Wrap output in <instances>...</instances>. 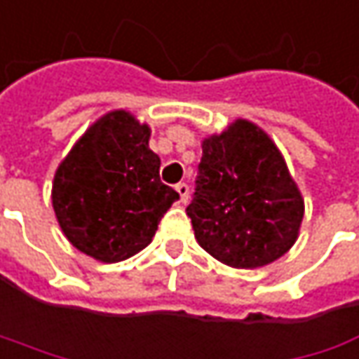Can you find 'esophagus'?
I'll use <instances>...</instances> for the list:
<instances>
[{
	"label": "esophagus",
	"instance_id": "34e87169",
	"mask_svg": "<svg viewBox=\"0 0 359 359\" xmlns=\"http://www.w3.org/2000/svg\"><path fill=\"white\" fill-rule=\"evenodd\" d=\"M177 193H179L180 196V203H182V205H187V203H189V198H191L189 184H187V182H179V184H177Z\"/></svg>",
	"mask_w": 359,
	"mask_h": 359
}]
</instances>
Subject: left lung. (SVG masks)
<instances>
[{
  "mask_svg": "<svg viewBox=\"0 0 359 359\" xmlns=\"http://www.w3.org/2000/svg\"><path fill=\"white\" fill-rule=\"evenodd\" d=\"M193 203L187 207L196 243L235 269H257L295 245L305 203L271 136L237 118L203 138Z\"/></svg>",
  "mask_w": 359,
  "mask_h": 359,
  "instance_id": "obj_1",
  "label": "left lung"
}]
</instances>
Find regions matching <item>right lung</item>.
<instances>
[{"instance_id": "right-lung-1", "label": "right lung", "mask_w": 359, "mask_h": 359, "mask_svg": "<svg viewBox=\"0 0 359 359\" xmlns=\"http://www.w3.org/2000/svg\"><path fill=\"white\" fill-rule=\"evenodd\" d=\"M150 126L128 110L100 116L57 164L52 207L66 239L88 257L118 263L150 245L179 193L161 182Z\"/></svg>"}]
</instances>
